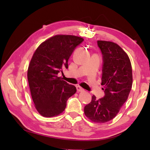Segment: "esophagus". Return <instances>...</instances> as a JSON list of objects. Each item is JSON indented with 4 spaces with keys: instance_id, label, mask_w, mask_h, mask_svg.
I'll return each instance as SVG.
<instances>
[{
    "instance_id": "obj_1",
    "label": "esophagus",
    "mask_w": 150,
    "mask_h": 150,
    "mask_svg": "<svg viewBox=\"0 0 150 150\" xmlns=\"http://www.w3.org/2000/svg\"><path fill=\"white\" fill-rule=\"evenodd\" d=\"M76 88H77V91L78 92H83V91H84V89L82 87H81L80 86H77Z\"/></svg>"
}]
</instances>
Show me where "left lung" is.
<instances>
[{
  "label": "left lung",
  "mask_w": 150,
  "mask_h": 150,
  "mask_svg": "<svg viewBox=\"0 0 150 150\" xmlns=\"http://www.w3.org/2000/svg\"><path fill=\"white\" fill-rule=\"evenodd\" d=\"M97 44L103 54L101 85L105 95L98 100L93 95L84 113L93 122L105 123L117 115L128 99L132 86V70L128 54L117 44L98 40Z\"/></svg>",
  "instance_id": "left-lung-1"
}]
</instances>
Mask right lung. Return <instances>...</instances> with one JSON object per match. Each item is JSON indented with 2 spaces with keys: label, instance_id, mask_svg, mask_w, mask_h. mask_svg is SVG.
Listing matches in <instances>:
<instances>
[{
  "label": "right lung",
  "instance_id": "1",
  "mask_svg": "<svg viewBox=\"0 0 150 150\" xmlns=\"http://www.w3.org/2000/svg\"><path fill=\"white\" fill-rule=\"evenodd\" d=\"M84 39L73 35H55L40 44L30 60L28 81L34 106L44 117H53L65 110L67 100L76 87L57 77L68 59Z\"/></svg>",
  "mask_w": 150,
  "mask_h": 150
}]
</instances>
